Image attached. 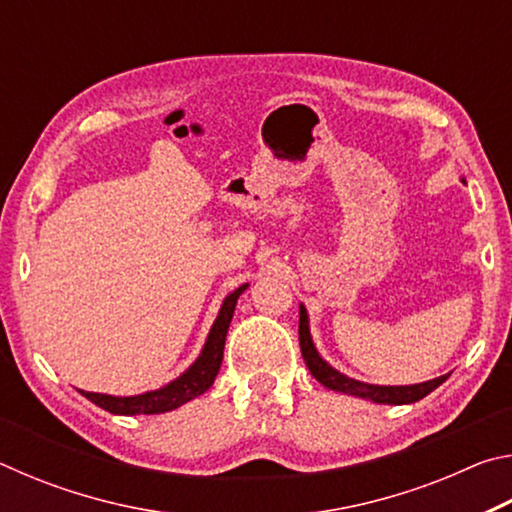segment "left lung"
Returning <instances> with one entry per match:
<instances>
[{"label":"left lung","mask_w":512,"mask_h":512,"mask_svg":"<svg viewBox=\"0 0 512 512\" xmlns=\"http://www.w3.org/2000/svg\"><path fill=\"white\" fill-rule=\"evenodd\" d=\"M298 334H300V352H302V357H305L309 372L320 381V384L332 388V391L366 397V400H372L377 404H411V402L422 400L424 395H429L433 388H438L447 379V375H443L438 379L424 381V384H415V386H372V384H363V381L341 375L339 370H334L332 366H329V363L320 359V354L316 352L314 343H311L309 320H307L305 307H300Z\"/></svg>","instance_id":"8db88e82"}]
</instances>
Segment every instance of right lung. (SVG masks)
I'll return each mask as SVG.
<instances>
[{"mask_svg":"<svg viewBox=\"0 0 512 512\" xmlns=\"http://www.w3.org/2000/svg\"><path fill=\"white\" fill-rule=\"evenodd\" d=\"M246 287L248 284L235 289L228 298L223 300V307L214 320L212 332L207 336L203 354L196 359L194 366L187 372H183L176 381H171V384L160 388V391H151L135 397H112V395L85 393V391L81 393L88 397L90 402L101 406V409L117 415H140V413L153 415V413L173 411L178 409V406L187 404L189 400H194V397L203 395L207 388L214 384L216 375H219V368L223 361V348H225V334H228L232 314H235L237 298Z\"/></svg>","mask_w":512,"mask_h":512,"instance_id":"1","label":"right lung"}]
</instances>
